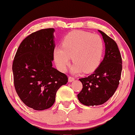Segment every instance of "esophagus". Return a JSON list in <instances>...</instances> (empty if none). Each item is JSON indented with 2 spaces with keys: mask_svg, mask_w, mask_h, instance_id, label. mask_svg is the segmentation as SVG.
<instances>
[{
  "mask_svg": "<svg viewBox=\"0 0 135 135\" xmlns=\"http://www.w3.org/2000/svg\"><path fill=\"white\" fill-rule=\"evenodd\" d=\"M75 80V78L74 77H69L68 78V81L69 82H72Z\"/></svg>",
  "mask_w": 135,
  "mask_h": 135,
  "instance_id": "esophagus-1",
  "label": "esophagus"
}]
</instances>
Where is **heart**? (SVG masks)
I'll list each match as a JSON object with an SVG mask.
<instances>
[{
	"label": "heart",
	"instance_id": "1",
	"mask_svg": "<svg viewBox=\"0 0 135 135\" xmlns=\"http://www.w3.org/2000/svg\"><path fill=\"white\" fill-rule=\"evenodd\" d=\"M104 51V42L98 34L83 30H75L65 36L62 47L54 49V60L58 69L65 72L70 64L71 57L74 65L71 71L86 73L95 71L99 66Z\"/></svg>",
	"mask_w": 135,
	"mask_h": 135
}]
</instances>
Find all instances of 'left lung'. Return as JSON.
Returning <instances> with one entry per match:
<instances>
[{
    "instance_id": "1",
    "label": "left lung",
    "mask_w": 135,
    "mask_h": 135,
    "mask_svg": "<svg viewBox=\"0 0 135 135\" xmlns=\"http://www.w3.org/2000/svg\"><path fill=\"white\" fill-rule=\"evenodd\" d=\"M105 44L103 60L94 73L79 79L83 89L77 95L79 101L86 106L105 103L116 91L122 70V60L117 44L105 33L98 30Z\"/></svg>"
}]
</instances>
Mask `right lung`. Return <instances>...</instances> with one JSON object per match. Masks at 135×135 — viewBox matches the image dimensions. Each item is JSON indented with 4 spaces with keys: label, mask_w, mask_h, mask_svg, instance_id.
<instances>
[{
    "label": "right lung",
    "mask_w": 135,
    "mask_h": 135,
    "mask_svg": "<svg viewBox=\"0 0 135 135\" xmlns=\"http://www.w3.org/2000/svg\"><path fill=\"white\" fill-rule=\"evenodd\" d=\"M54 28L41 29L23 40L12 65L13 82L19 98L28 107L43 110L51 107L56 91L68 77L52 67Z\"/></svg>",
    "instance_id": "obj_1"
}]
</instances>
